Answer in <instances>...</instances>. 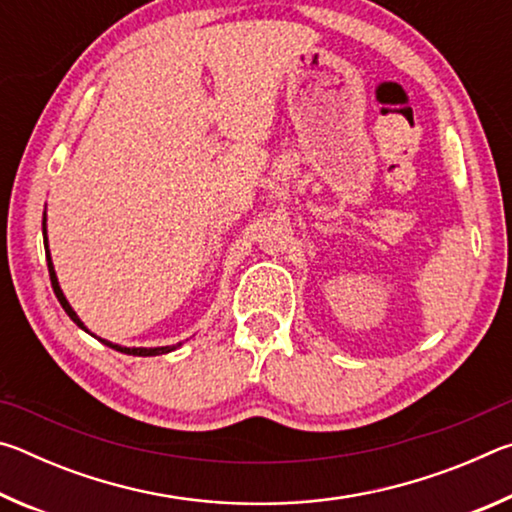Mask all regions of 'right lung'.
<instances>
[{"mask_svg": "<svg viewBox=\"0 0 512 512\" xmlns=\"http://www.w3.org/2000/svg\"><path fill=\"white\" fill-rule=\"evenodd\" d=\"M45 253H47V266H49V280H51V289H54V293H56V298H58V302L60 305H63V309H65V314L74 320L76 325L79 327H83V323H81V318L74 314V309L69 307V302L65 300V296H63V291H60V287H58V280H56V273H54V264H51V257H49V246H47V232H45ZM85 329V327H83ZM103 341V339H101ZM106 345H110L112 350H117V352H124V354H135V357H155V354H167V352H171V350H176L178 345H167V348H121V345H115V343H108V341H103Z\"/></svg>", "mask_w": 512, "mask_h": 512, "instance_id": "right-lung-1", "label": "right lung"}]
</instances>
